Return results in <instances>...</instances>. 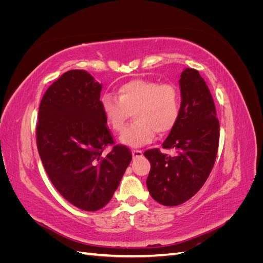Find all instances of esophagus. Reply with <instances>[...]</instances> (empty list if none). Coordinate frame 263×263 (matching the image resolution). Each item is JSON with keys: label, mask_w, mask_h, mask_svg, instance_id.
Masks as SVG:
<instances>
[{"label": "esophagus", "mask_w": 263, "mask_h": 263, "mask_svg": "<svg viewBox=\"0 0 263 263\" xmlns=\"http://www.w3.org/2000/svg\"><path fill=\"white\" fill-rule=\"evenodd\" d=\"M132 155H133V158H138V157H141L142 156V151L141 150H133L132 151Z\"/></svg>", "instance_id": "esophagus-1"}]
</instances>
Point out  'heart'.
Listing matches in <instances>:
<instances>
[{"label":"heart","mask_w":263,"mask_h":263,"mask_svg":"<svg viewBox=\"0 0 263 263\" xmlns=\"http://www.w3.org/2000/svg\"><path fill=\"white\" fill-rule=\"evenodd\" d=\"M101 110L114 132H122L133 113L135 122L123 132L119 141L129 147L145 146L156 132L165 134L177 124L180 95L173 84L151 80H133L118 87L117 98L103 95Z\"/></svg>","instance_id":"b5f03b06"}]
</instances>
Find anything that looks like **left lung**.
<instances>
[{"instance_id": "1", "label": "left lung", "mask_w": 263, "mask_h": 263, "mask_svg": "<svg viewBox=\"0 0 263 263\" xmlns=\"http://www.w3.org/2000/svg\"><path fill=\"white\" fill-rule=\"evenodd\" d=\"M180 115L162 148L176 149L174 157L158 149L145 151L151 169L147 187L155 201L177 206L195 195L208 180L216 160L219 123L204 79L195 69L182 71Z\"/></svg>"}]
</instances>
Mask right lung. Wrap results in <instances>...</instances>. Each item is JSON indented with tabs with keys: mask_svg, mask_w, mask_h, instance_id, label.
<instances>
[{
	"mask_svg": "<svg viewBox=\"0 0 263 263\" xmlns=\"http://www.w3.org/2000/svg\"><path fill=\"white\" fill-rule=\"evenodd\" d=\"M102 84L84 70L53 82L39 105L37 148L58 192L76 208L95 212L110 201L132 161L129 149L113 145L100 105Z\"/></svg>",
	"mask_w": 263,
	"mask_h": 263,
	"instance_id": "add662e5",
	"label": "right lung"
}]
</instances>
